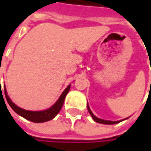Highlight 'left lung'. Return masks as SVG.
Masks as SVG:
<instances>
[{"mask_svg": "<svg viewBox=\"0 0 151 151\" xmlns=\"http://www.w3.org/2000/svg\"><path fill=\"white\" fill-rule=\"evenodd\" d=\"M87 109H88V112L91 114V116L92 117V119H94V121H96L97 123H99V124H118L119 122H121V121H108V120H103V119H98V118H96V116L92 113V112L91 111L90 107L89 106L87 105Z\"/></svg>", "mask_w": 151, "mask_h": 151, "instance_id": "obj_1", "label": "left lung"}]
</instances>
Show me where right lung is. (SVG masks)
Returning <instances> with one entry per match:
<instances>
[{"label":"right lung","instance_id":"add662e5","mask_svg":"<svg viewBox=\"0 0 151 151\" xmlns=\"http://www.w3.org/2000/svg\"><path fill=\"white\" fill-rule=\"evenodd\" d=\"M70 85H69L67 86L66 89L64 91V92L61 94L60 97L59 98L58 101L55 102V104L54 106H52L50 108L47 109V110L39 111V112L27 111V110H24L22 108L18 107L17 105H15L14 103L10 100L9 96L6 94V88H4V91H5L6 99L8 104L10 105V107H12L17 114H19L20 116L23 117L24 119H27V120H29L31 122H33V123H44V122H47V121H50L51 119H53L58 113H60L61 107H62L63 104H64L65 98L66 96L67 93L70 91Z\"/></svg>","mask_w":151,"mask_h":151}]
</instances>
